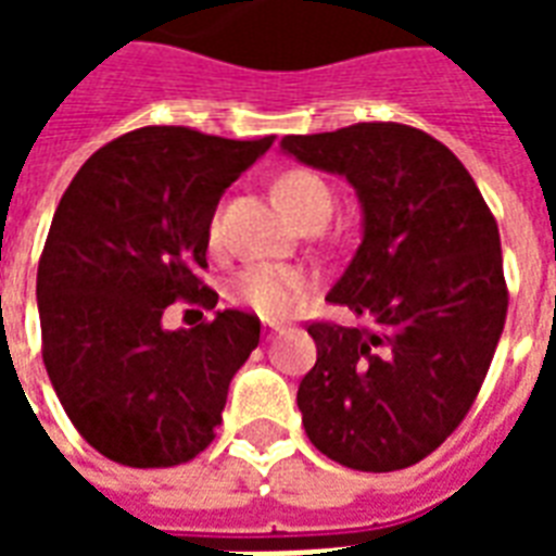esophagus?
<instances>
[{
  "mask_svg": "<svg viewBox=\"0 0 556 556\" xmlns=\"http://www.w3.org/2000/svg\"><path fill=\"white\" fill-rule=\"evenodd\" d=\"M279 330H282V325H279V321H265V333H267V339L274 337V333H279Z\"/></svg>",
  "mask_w": 556,
  "mask_h": 556,
  "instance_id": "obj_1",
  "label": "esophagus"
}]
</instances>
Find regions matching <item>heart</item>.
<instances>
[{"mask_svg": "<svg viewBox=\"0 0 556 556\" xmlns=\"http://www.w3.org/2000/svg\"><path fill=\"white\" fill-rule=\"evenodd\" d=\"M274 199L294 223L313 217V214H330V202H333L325 178H318L309 169L282 172L274 181ZM207 235H211V241H217V219L211 223ZM313 286V274L303 267L258 262V265L238 270L231 277L226 294L231 303L247 306L262 318H282V315L294 313L309 298Z\"/></svg>", "mask_w": 556, "mask_h": 556, "instance_id": "1", "label": "heart"}]
</instances>
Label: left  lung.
Returning <instances> with one entry per match:
<instances>
[{
  "mask_svg": "<svg viewBox=\"0 0 556 556\" xmlns=\"http://www.w3.org/2000/svg\"><path fill=\"white\" fill-rule=\"evenodd\" d=\"M282 151L345 175L363 205L361 247L327 294L363 325L306 327L318 361L298 390L303 429L351 470L417 465L467 417L501 342L497 219L462 160L417 127L361 122Z\"/></svg>",
  "mask_w": 556,
  "mask_h": 556,
  "instance_id": "1",
  "label": "left lung"
}]
</instances>
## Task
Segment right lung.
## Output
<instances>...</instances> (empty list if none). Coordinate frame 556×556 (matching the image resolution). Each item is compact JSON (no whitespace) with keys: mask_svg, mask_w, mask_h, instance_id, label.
<instances>
[{"mask_svg":"<svg viewBox=\"0 0 556 556\" xmlns=\"http://www.w3.org/2000/svg\"><path fill=\"white\" fill-rule=\"evenodd\" d=\"M274 137L139 127L98 148L55 207L38 262L47 375L74 429L127 467H175L214 441L262 325L223 309L166 330L175 301L217 306L199 270L223 190Z\"/></svg>","mask_w":556,"mask_h":556,"instance_id":"obj_1","label":"right lung"}]
</instances>
